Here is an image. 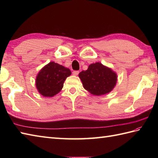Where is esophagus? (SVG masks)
Masks as SVG:
<instances>
[{"label":"esophagus","instance_id":"1","mask_svg":"<svg viewBox=\"0 0 158 158\" xmlns=\"http://www.w3.org/2000/svg\"><path fill=\"white\" fill-rule=\"evenodd\" d=\"M79 73V70H74V71L73 72V75H75V76H77V75H78V74Z\"/></svg>","mask_w":158,"mask_h":158}]
</instances>
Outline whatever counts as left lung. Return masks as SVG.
<instances>
[{"instance_id":"obj_1","label":"left lung","mask_w":158,"mask_h":158,"mask_svg":"<svg viewBox=\"0 0 158 158\" xmlns=\"http://www.w3.org/2000/svg\"><path fill=\"white\" fill-rule=\"evenodd\" d=\"M83 88L93 95L100 96L109 93L115 86L117 74L100 62L91 64L88 70L79 74Z\"/></svg>"}]
</instances>
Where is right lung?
Listing matches in <instances>:
<instances>
[{
	"label": "right lung",
	"mask_w": 158,
	"mask_h": 158,
	"mask_svg": "<svg viewBox=\"0 0 158 158\" xmlns=\"http://www.w3.org/2000/svg\"><path fill=\"white\" fill-rule=\"evenodd\" d=\"M70 75V69L54 62H49L36 76V89L42 96L52 97L61 91L66 77Z\"/></svg>",
	"instance_id": "1"
}]
</instances>
